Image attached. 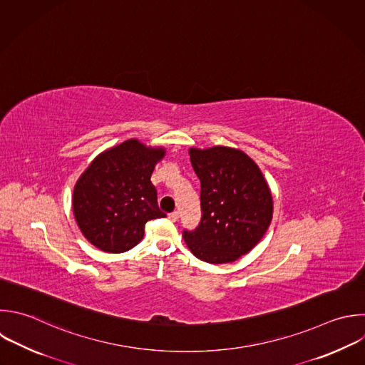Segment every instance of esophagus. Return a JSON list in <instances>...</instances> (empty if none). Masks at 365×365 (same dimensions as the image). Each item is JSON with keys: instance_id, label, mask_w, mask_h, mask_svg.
<instances>
[{"instance_id": "1", "label": "esophagus", "mask_w": 365, "mask_h": 365, "mask_svg": "<svg viewBox=\"0 0 365 365\" xmlns=\"http://www.w3.org/2000/svg\"><path fill=\"white\" fill-rule=\"evenodd\" d=\"M168 218H170L171 221H177V220L180 218V212H178V211H173V212L168 214Z\"/></svg>"}]
</instances>
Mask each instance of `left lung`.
<instances>
[{
  "instance_id": "8db88e82",
  "label": "left lung",
  "mask_w": 365,
  "mask_h": 365,
  "mask_svg": "<svg viewBox=\"0 0 365 365\" xmlns=\"http://www.w3.org/2000/svg\"><path fill=\"white\" fill-rule=\"evenodd\" d=\"M200 178L201 221L182 237L191 252L210 264L238 259L267 232L272 218V197L257 164L242 151L228 147L190 150Z\"/></svg>"
}]
</instances>
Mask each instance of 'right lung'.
<instances>
[{
	"label": "right lung",
	"instance_id": "obj_1",
	"mask_svg": "<svg viewBox=\"0 0 365 365\" xmlns=\"http://www.w3.org/2000/svg\"><path fill=\"white\" fill-rule=\"evenodd\" d=\"M128 140L100 154L76 184L73 208L84 237L107 252H124L144 237L147 221L163 218L151 174L164 157Z\"/></svg>",
	"mask_w": 365,
	"mask_h": 365
}]
</instances>
